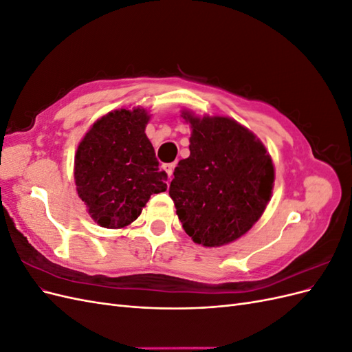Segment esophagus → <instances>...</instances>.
I'll return each instance as SVG.
<instances>
[{
  "instance_id": "esophagus-1",
  "label": "esophagus",
  "mask_w": 352,
  "mask_h": 352,
  "mask_svg": "<svg viewBox=\"0 0 352 352\" xmlns=\"http://www.w3.org/2000/svg\"><path fill=\"white\" fill-rule=\"evenodd\" d=\"M175 163H167V164H163V168L164 172L168 175V179H172V175H173V170H175Z\"/></svg>"
}]
</instances>
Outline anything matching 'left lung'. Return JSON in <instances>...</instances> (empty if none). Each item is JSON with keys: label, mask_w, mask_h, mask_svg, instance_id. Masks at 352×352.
Wrapping results in <instances>:
<instances>
[{"label": "left lung", "mask_w": 352, "mask_h": 352, "mask_svg": "<svg viewBox=\"0 0 352 352\" xmlns=\"http://www.w3.org/2000/svg\"><path fill=\"white\" fill-rule=\"evenodd\" d=\"M182 117L192 129L190 154L175 168L168 194L192 241L221 247L245 235L264 212L274 182L272 157L229 117Z\"/></svg>", "instance_id": "obj_1"}]
</instances>
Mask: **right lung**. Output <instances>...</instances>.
<instances>
[{
    "label": "right lung",
    "mask_w": 352,
    "mask_h": 352,
    "mask_svg": "<svg viewBox=\"0 0 352 352\" xmlns=\"http://www.w3.org/2000/svg\"><path fill=\"white\" fill-rule=\"evenodd\" d=\"M148 120L144 109L111 111L92 124L78 146L76 190L102 228L131 225L153 194L167 189V175L160 172L145 135Z\"/></svg>",
    "instance_id": "1"
}]
</instances>
